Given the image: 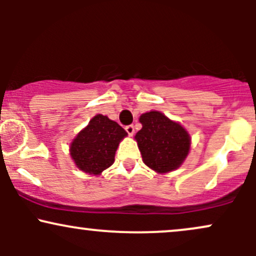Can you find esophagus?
<instances>
[{"label": "esophagus", "mask_w": 256, "mask_h": 256, "mask_svg": "<svg viewBox=\"0 0 256 256\" xmlns=\"http://www.w3.org/2000/svg\"><path fill=\"white\" fill-rule=\"evenodd\" d=\"M125 130H126V132H128V136H131V137L134 136V125L126 126Z\"/></svg>", "instance_id": "1"}]
</instances>
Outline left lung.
I'll return each mask as SVG.
<instances>
[{
    "mask_svg": "<svg viewBox=\"0 0 256 256\" xmlns=\"http://www.w3.org/2000/svg\"><path fill=\"white\" fill-rule=\"evenodd\" d=\"M140 122L142 128L134 140L149 168L165 174L183 165L192 146V137L183 125L158 110L143 113Z\"/></svg>",
    "mask_w": 256,
    "mask_h": 256,
    "instance_id": "1",
    "label": "left lung"
}]
</instances>
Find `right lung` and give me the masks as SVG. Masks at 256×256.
I'll return each mask as SVG.
<instances>
[{
    "label": "right lung",
    "instance_id": "obj_1",
    "mask_svg": "<svg viewBox=\"0 0 256 256\" xmlns=\"http://www.w3.org/2000/svg\"><path fill=\"white\" fill-rule=\"evenodd\" d=\"M128 132L107 116L96 114L70 144V155L80 171L100 176L114 164L119 143Z\"/></svg>",
    "mask_w": 256,
    "mask_h": 256
}]
</instances>
